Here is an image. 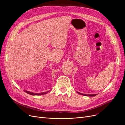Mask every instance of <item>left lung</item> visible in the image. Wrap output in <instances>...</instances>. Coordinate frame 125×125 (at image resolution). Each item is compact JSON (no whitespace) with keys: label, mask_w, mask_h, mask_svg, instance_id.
Wrapping results in <instances>:
<instances>
[{"label":"left lung","mask_w":125,"mask_h":125,"mask_svg":"<svg viewBox=\"0 0 125 125\" xmlns=\"http://www.w3.org/2000/svg\"><path fill=\"white\" fill-rule=\"evenodd\" d=\"M77 93H78L79 94H81V95H83V96H95L96 95H97L96 94H92V95H87V94H82V93H81L80 92H77Z\"/></svg>","instance_id":"obj_1"}]
</instances>
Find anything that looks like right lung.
Wrapping results in <instances>:
<instances>
[{"instance_id": "right-lung-1", "label": "right lung", "mask_w": 125, "mask_h": 125, "mask_svg": "<svg viewBox=\"0 0 125 125\" xmlns=\"http://www.w3.org/2000/svg\"><path fill=\"white\" fill-rule=\"evenodd\" d=\"M25 92H26V93L27 94H29L30 95H43V94H47L48 92H43V93H32V92H29V91H24Z\"/></svg>"}]
</instances>
